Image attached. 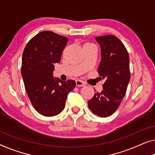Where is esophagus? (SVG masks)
<instances>
[{"instance_id":"esophagus-1","label":"esophagus","mask_w":155,"mask_h":155,"mask_svg":"<svg viewBox=\"0 0 155 155\" xmlns=\"http://www.w3.org/2000/svg\"><path fill=\"white\" fill-rule=\"evenodd\" d=\"M75 84L77 87H83V86L85 85V83L81 80H76Z\"/></svg>"}]
</instances>
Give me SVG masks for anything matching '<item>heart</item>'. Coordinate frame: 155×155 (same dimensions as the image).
I'll return each instance as SVG.
<instances>
[{
    "label": "heart",
    "instance_id": "b5f03b06",
    "mask_svg": "<svg viewBox=\"0 0 155 155\" xmlns=\"http://www.w3.org/2000/svg\"><path fill=\"white\" fill-rule=\"evenodd\" d=\"M88 46H91V45H90V44H84V47ZM84 47H83V48H84Z\"/></svg>",
    "mask_w": 155,
    "mask_h": 155
}]
</instances>
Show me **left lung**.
<instances>
[{
	"label": "left lung",
	"mask_w": 155,
	"mask_h": 155,
	"mask_svg": "<svg viewBox=\"0 0 155 155\" xmlns=\"http://www.w3.org/2000/svg\"><path fill=\"white\" fill-rule=\"evenodd\" d=\"M101 48V61L98 72L101 79L105 80L103 90L96 92L88 106L93 114L107 117L118 108L130 80V58L120 40L114 35L97 37Z\"/></svg>",
	"instance_id": "left-lung-1"
}]
</instances>
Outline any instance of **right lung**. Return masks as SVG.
Wrapping results in <instances>:
<instances>
[{
	"instance_id": "right-lung-1",
	"label": "right lung",
	"mask_w": 155,
	"mask_h": 155,
	"mask_svg": "<svg viewBox=\"0 0 155 155\" xmlns=\"http://www.w3.org/2000/svg\"><path fill=\"white\" fill-rule=\"evenodd\" d=\"M68 38L43 31L26 45L22 57L21 75L28 97L41 115L53 116L65 107L68 93L75 87L74 80L66 82L53 77L54 64L59 63Z\"/></svg>"
}]
</instances>
